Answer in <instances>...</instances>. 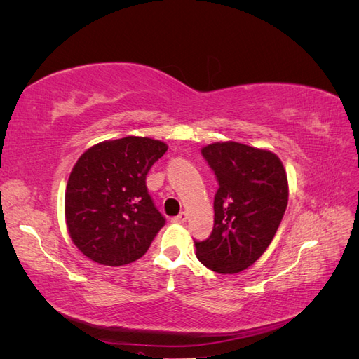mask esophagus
Here are the masks:
<instances>
[{"mask_svg": "<svg viewBox=\"0 0 359 359\" xmlns=\"http://www.w3.org/2000/svg\"><path fill=\"white\" fill-rule=\"evenodd\" d=\"M187 219H189V214H187L186 211H182V212L178 214L177 217H173L172 222H173V223H184V222H187Z\"/></svg>", "mask_w": 359, "mask_h": 359, "instance_id": "obj_1", "label": "esophagus"}]
</instances>
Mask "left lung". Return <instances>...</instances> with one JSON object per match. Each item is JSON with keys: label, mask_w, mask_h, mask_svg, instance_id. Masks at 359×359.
<instances>
[{"label": "left lung", "mask_w": 359, "mask_h": 359, "mask_svg": "<svg viewBox=\"0 0 359 359\" xmlns=\"http://www.w3.org/2000/svg\"><path fill=\"white\" fill-rule=\"evenodd\" d=\"M202 156L219 182L214 227L194 241L201 262L219 274H236L264 255L283 219L289 187L280 158L268 149L215 142Z\"/></svg>", "instance_id": "left-lung-1"}]
</instances>
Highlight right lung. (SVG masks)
<instances>
[{
    "label": "right lung",
    "mask_w": 359,
    "mask_h": 359,
    "mask_svg": "<svg viewBox=\"0 0 359 359\" xmlns=\"http://www.w3.org/2000/svg\"><path fill=\"white\" fill-rule=\"evenodd\" d=\"M166 151L161 140L127 136L97 144L76 161L66 189V223L86 257L121 266L147 253L166 220L145 180Z\"/></svg>",
    "instance_id": "obj_1"
}]
</instances>
